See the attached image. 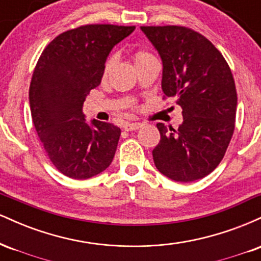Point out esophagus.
I'll use <instances>...</instances> for the list:
<instances>
[{"label": "esophagus", "instance_id": "34e87169", "mask_svg": "<svg viewBox=\"0 0 261 261\" xmlns=\"http://www.w3.org/2000/svg\"><path fill=\"white\" fill-rule=\"evenodd\" d=\"M142 127L141 122H125L124 124V130L125 131H133V130H139Z\"/></svg>", "mask_w": 261, "mask_h": 261}]
</instances>
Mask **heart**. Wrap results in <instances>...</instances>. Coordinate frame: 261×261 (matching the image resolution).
Here are the masks:
<instances>
[{"label": "heart", "mask_w": 261, "mask_h": 261, "mask_svg": "<svg viewBox=\"0 0 261 261\" xmlns=\"http://www.w3.org/2000/svg\"><path fill=\"white\" fill-rule=\"evenodd\" d=\"M148 58H152L151 54H148L146 51H141L140 50V51H136L134 54V62L135 64H137V62L143 61V60H146ZM113 65H114V60L113 59L108 60V61L106 62V66H104V76H107L108 72L110 71V68L113 67Z\"/></svg>", "instance_id": "b5f03b06"}]
</instances>
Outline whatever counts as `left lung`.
Returning <instances> with one entry per match:
<instances>
[{"instance_id":"obj_1","label":"left lung","mask_w":261,"mask_h":261,"mask_svg":"<svg viewBox=\"0 0 261 261\" xmlns=\"http://www.w3.org/2000/svg\"><path fill=\"white\" fill-rule=\"evenodd\" d=\"M163 64L162 91L182 109L178 130L158 122L154 166L172 180L208 175L222 161L234 131L237 91L228 64L215 45L179 25L141 27Z\"/></svg>"}]
</instances>
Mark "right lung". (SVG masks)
I'll return each mask as SVG.
<instances>
[{"instance_id": "1", "label": "right lung", "mask_w": 261, "mask_h": 261, "mask_svg": "<svg viewBox=\"0 0 261 261\" xmlns=\"http://www.w3.org/2000/svg\"><path fill=\"white\" fill-rule=\"evenodd\" d=\"M135 27L88 24L60 34L41 53L29 87L33 124L54 166L72 179H88L112 163L121 130L86 121L83 103L100 85L110 51Z\"/></svg>"}]
</instances>
